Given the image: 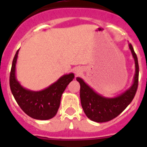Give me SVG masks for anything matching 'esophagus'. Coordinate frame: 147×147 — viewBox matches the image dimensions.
<instances>
[{
  "instance_id": "34e87169",
  "label": "esophagus",
  "mask_w": 147,
  "mask_h": 147,
  "mask_svg": "<svg viewBox=\"0 0 147 147\" xmlns=\"http://www.w3.org/2000/svg\"><path fill=\"white\" fill-rule=\"evenodd\" d=\"M83 71L82 68V67H76V69H75V74H76V75H80V74H82Z\"/></svg>"
}]
</instances>
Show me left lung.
<instances>
[{
    "label": "left lung",
    "instance_id": "obj_1",
    "mask_svg": "<svg viewBox=\"0 0 147 147\" xmlns=\"http://www.w3.org/2000/svg\"><path fill=\"white\" fill-rule=\"evenodd\" d=\"M135 61L133 82L125 91L115 97H106L96 92L80 77H76L80 84V100L83 110L87 117L98 123L109 121L117 117L131 103L138 88L139 67L138 58L132 45L128 44Z\"/></svg>",
    "mask_w": 147,
    "mask_h": 147
}]
</instances>
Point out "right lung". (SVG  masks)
I'll use <instances>...</instances> for the list:
<instances>
[{"label":"right lung","instance_id":"right-lung-1","mask_svg":"<svg viewBox=\"0 0 147 147\" xmlns=\"http://www.w3.org/2000/svg\"><path fill=\"white\" fill-rule=\"evenodd\" d=\"M18 52L13 59L10 72L9 85L11 91L26 114L37 120H49L55 116L60 105L61 97L67 85L74 79V74L70 73L58 79L45 89L34 91L22 86L17 80L16 63Z\"/></svg>","mask_w":147,"mask_h":147}]
</instances>
